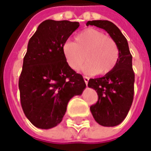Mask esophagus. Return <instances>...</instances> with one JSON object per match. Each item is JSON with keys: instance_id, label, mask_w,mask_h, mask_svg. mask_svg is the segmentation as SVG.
Wrapping results in <instances>:
<instances>
[{"instance_id": "1", "label": "esophagus", "mask_w": 151, "mask_h": 151, "mask_svg": "<svg viewBox=\"0 0 151 151\" xmlns=\"http://www.w3.org/2000/svg\"><path fill=\"white\" fill-rule=\"evenodd\" d=\"M84 81H85L86 86H87V85H88V82H89V77H87V76H84Z\"/></svg>"}]
</instances>
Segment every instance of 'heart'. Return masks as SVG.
<instances>
[{"instance_id":"b5f03b06","label":"heart","mask_w":151,"mask_h":151,"mask_svg":"<svg viewBox=\"0 0 151 151\" xmlns=\"http://www.w3.org/2000/svg\"><path fill=\"white\" fill-rule=\"evenodd\" d=\"M62 50L66 63L76 70L81 67L86 58L88 62L83 66V70L89 75L110 72L115 67L119 57L118 47L113 38L92 28L77 34L75 42H64Z\"/></svg>"}]
</instances>
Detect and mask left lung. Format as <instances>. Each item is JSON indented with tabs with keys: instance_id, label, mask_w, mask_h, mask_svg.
<instances>
[{
	"instance_id": "1",
	"label": "left lung",
	"mask_w": 151,
	"mask_h": 151,
	"mask_svg": "<svg viewBox=\"0 0 151 151\" xmlns=\"http://www.w3.org/2000/svg\"><path fill=\"white\" fill-rule=\"evenodd\" d=\"M86 25L104 29L115 41L119 57L115 67L103 77L90 79L89 88L98 93V101L90 107L94 120L104 127L119 125L127 117L133 101L135 74L128 42L120 29L109 20H92Z\"/></svg>"
}]
</instances>
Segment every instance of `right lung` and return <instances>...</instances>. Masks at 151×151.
Returning <instances> with one entry per match:
<instances>
[{
  "label": "right lung",
  "mask_w": 151,
  "mask_h": 151,
  "mask_svg": "<svg viewBox=\"0 0 151 151\" xmlns=\"http://www.w3.org/2000/svg\"><path fill=\"white\" fill-rule=\"evenodd\" d=\"M79 26L78 22L47 19L29 41L19 89L23 111L38 128L58 125L70 99L86 89L83 76L68 65L62 50Z\"/></svg>",
  "instance_id": "1"
}]
</instances>
